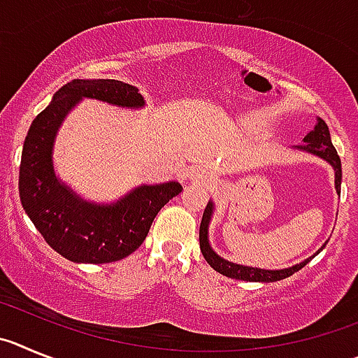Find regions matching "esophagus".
<instances>
[{
	"label": "esophagus",
	"instance_id": "obj_1",
	"mask_svg": "<svg viewBox=\"0 0 358 358\" xmlns=\"http://www.w3.org/2000/svg\"><path fill=\"white\" fill-rule=\"evenodd\" d=\"M191 178L196 180V182H201L203 185H208V183L214 182V176L208 175V173H205V171H196V173H192Z\"/></svg>",
	"mask_w": 358,
	"mask_h": 358
}]
</instances>
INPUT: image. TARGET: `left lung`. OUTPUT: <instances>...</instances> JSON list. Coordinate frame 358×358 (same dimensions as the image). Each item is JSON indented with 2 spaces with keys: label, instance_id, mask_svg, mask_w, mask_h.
I'll return each mask as SVG.
<instances>
[{
  "label": "left lung",
  "instance_id": "1",
  "mask_svg": "<svg viewBox=\"0 0 358 358\" xmlns=\"http://www.w3.org/2000/svg\"><path fill=\"white\" fill-rule=\"evenodd\" d=\"M303 143L301 146H296L298 150L307 151V153H312V155L320 157V159L327 160L334 171H336V191L337 194L341 192V178H343V169H341V159L337 155V150L334 148L330 139V130H328L327 123L323 119L317 117V123H315L314 130L308 131L303 137ZM212 214H214V203L208 201L207 208L203 212L201 224H199V248H201V253L205 257L210 267H214L215 271L221 273V275L228 276V278L235 280H246V282H278V280L287 278V276L294 275L296 271H299L301 267L307 266L315 255H320L323 248L327 246V243L315 251L314 255L308 257L303 262L296 264L292 267H285V269H260V267H250V266H241V264H234L224 260L223 257H219L214 250L210 248V243H208V224H210Z\"/></svg>",
  "mask_w": 358,
  "mask_h": 358
}]
</instances>
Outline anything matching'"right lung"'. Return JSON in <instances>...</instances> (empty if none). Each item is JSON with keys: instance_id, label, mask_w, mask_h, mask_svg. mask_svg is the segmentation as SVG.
Listing matches in <instances>:
<instances>
[{"instance_id": "obj_1", "label": "right lung", "mask_w": 358, "mask_h": 358, "mask_svg": "<svg viewBox=\"0 0 358 358\" xmlns=\"http://www.w3.org/2000/svg\"><path fill=\"white\" fill-rule=\"evenodd\" d=\"M83 98L123 108L144 107L139 89L119 80L66 83L28 130L19 167V198L44 241L67 260L115 262L144 243L155 215L182 192V185H139L115 203H91L60 182L53 167L55 137L71 108Z\"/></svg>"}]
</instances>
